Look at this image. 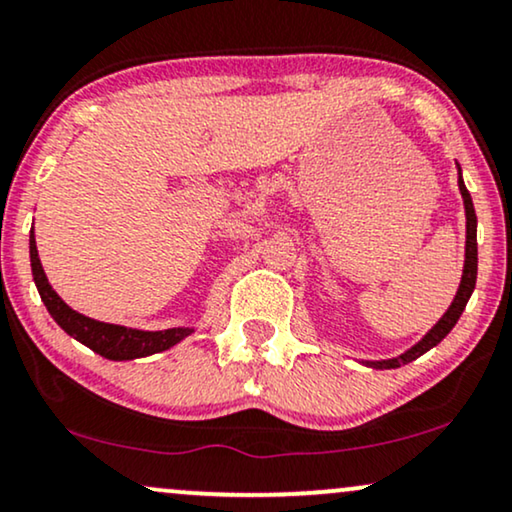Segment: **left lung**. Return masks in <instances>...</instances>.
I'll use <instances>...</instances> for the list:
<instances>
[{"label": "left lung", "mask_w": 512, "mask_h": 512, "mask_svg": "<svg viewBox=\"0 0 512 512\" xmlns=\"http://www.w3.org/2000/svg\"><path fill=\"white\" fill-rule=\"evenodd\" d=\"M456 167H459V164H456ZM459 190H461V197H463V207H466V261H463L461 284H459V291H456L454 301H451L447 313H444L440 320H437L435 327L430 329L428 334L423 336L416 345H411L409 350H404L402 355L393 357V360H374V362L364 360L362 364H367V367H371V369H397V367H402V364L414 362L416 357H421L423 353H428L430 348H435V345L440 343L451 329H454V324L459 322L461 313L466 310V303H468V298L473 296V289H475V282H477V216H475V207H473V197H470L466 183H463L461 167H459Z\"/></svg>", "instance_id": "obj_1"}]
</instances>
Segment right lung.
<instances>
[{
	"mask_svg": "<svg viewBox=\"0 0 512 512\" xmlns=\"http://www.w3.org/2000/svg\"><path fill=\"white\" fill-rule=\"evenodd\" d=\"M30 265H32V277H35L37 291L42 296V301L49 310V315L56 320L65 334L75 338L86 348H91L105 360H138V357H148L162 350L174 348L176 343H181L185 336H190L192 327H174L164 331H143V329H131L122 327V324H108L91 320L77 310H72L61 296L53 291V287L46 280L42 261L37 254V242H35V228L30 230Z\"/></svg>",
	"mask_w": 512,
	"mask_h": 512,
	"instance_id": "add662e5",
	"label": "right lung"
}]
</instances>
